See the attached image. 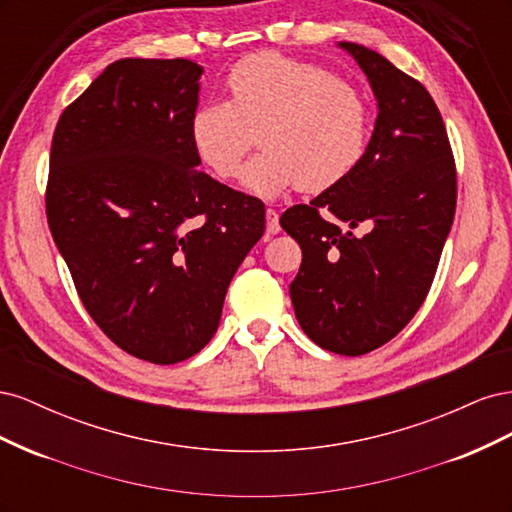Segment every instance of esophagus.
Segmentation results:
<instances>
[{
    "mask_svg": "<svg viewBox=\"0 0 512 512\" xmlns=\"http://www.w3.org/2000/svg\"><path fill=\"white\" fill-rule=\"evenodd\" d=\"M267 232L269 235H277L280 232V215H277L275 209H267Z\"/></svg>",
    "mask_w": 512,
    "mask_h": 512,
    "instance_id": "esophagus-1",
    "label": "esophagus"
}]
</instances>
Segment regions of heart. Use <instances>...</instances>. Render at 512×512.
<instances>
[{"instance_id": "obj_1", "label": "heart", "mask_w": 512, "mask_h": 512, "mask_svg": "<svg viewBox=\"0 0 512 512\" xmlns=\"http://www.w3.org/2000/svg\"><path fill=\"white\" fill-rule=\"evenodd\" d=\"M226 89L228 102L200 104L190 117L196 156L218 179L239 175L258 130L267 149L243 168L241 183L262 198L297 185L327 190L363 160L369 100L329 68L265 51L237 61Z\"/></svg>"}]
</instances>
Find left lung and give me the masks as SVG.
Wrapping results in <instances>:
<instances>
[{"label": "left lung", "mask_w": 512, "mask_h": 512, "mask_svg": "<svg viewBox=\"0 0 512 512\" xmlns=\"http://www.w3.org/2000/svg\"><path fill=\"white\" fill-rule=\"evenodd\" d=\"M367 74L378 117L352 173L280 224L301 245L294 314L320 348L361 356L406 327L436 275L457 205L455 158L429 91L367 46L339 42ZM363 225L368 232L354 236Z\"/></svg>", "instance_id": "8db88e82"}]
</instances>
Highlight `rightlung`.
Here are the masks:
<instances>
[{"label": "right lung", "mask_w": 512, "mask_h": 512, "mask_svg": "<svg viewBox=\"0 0 512 512\" xmlns=\"http://www.w3.org/2000/svg\"><path fill=\"white\" fill-rule=\"evenodd\" d=\"M203 68L119 59L61 113L46 220L76 292L115 346L156 365L203 350L265 205L198 170Z\"/></svg>", "instance_id": "add662e5"}]
</instances>
